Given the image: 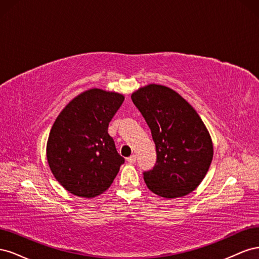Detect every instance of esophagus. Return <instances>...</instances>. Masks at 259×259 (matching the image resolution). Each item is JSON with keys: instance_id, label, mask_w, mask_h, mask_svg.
<instances>
[{"instance_id": "1", "label": "esophagus", "mask_w": 259, "mask_h": 259, "mask_svg": "<svg viewBox=\"0 0 259 259\" xmlns=\"http://www.w3.org/2000/svg\"><path fill=\"white\" fill-rule=\"evenodd\" d=\"M127 162L131 163V164H134L136 162V155L135 154H132L131 156H128Z\"/></svg>"}]
</instances>
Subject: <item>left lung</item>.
Listing matches in <instances>:
<instances>
[{"instance_id":"left-lung-1","label":"left lung","mask_w":259,"mask_h":259,"mask_svg":"<svg viewBox=\"0 0 259 259\" xmlns=\"http://www.w3.org/2000/svg\"><path fill=\"white\" fill-rule=\"evenodd\" d=\"M131 97L151 130L156 149L154 167L144 173L149 190L165 199L189 194L204 179L213 160V142L205 124L167 86L148 84Z\"/></svg>"}]
</instances>
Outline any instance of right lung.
Masks as SVG:
<instances>
[{"instance_id": "right-lung-1", "label": "right lung", "mask_w": 259, "mask_h": 259, "mask_svg": "<svg viewBox=\"0 0 259 259\" xmlns=\"http://www.w3.org/2000/svg\"><path fill=\"white\" fill-rule=\"evenodd\" d=\"M123 101L120 93L91 89L70 101L53 124L46 145L49 165L57 182L76 197L104 193L124 163L108 134Z\"/></svg>"}]
</instances>
